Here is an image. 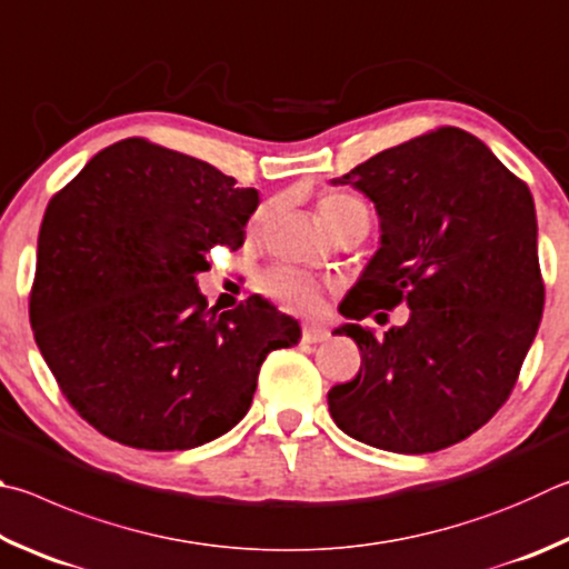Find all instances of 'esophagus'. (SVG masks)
Masks as SVG:
<instances>
[{
  "label": "esophagus",
  "instance_id": "1",
  "mask_svg": "<svg viewBox=\"0 0 569 569\" xmlns=\"http://www.w3.org/2000/svg\"><path fill=\"white\" fill-rule=\"evenodd\" d=\"M302 340L310 342V345L325 342V340H330V330H327V327L320 325V322H307L302 327Z\"/></svg>",
  "mask_w": 569,
  "mask_h": 569
}]
</instances>
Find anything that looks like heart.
Returning a JSON list of instances; mask_svg holds the SVG:
<instances>
[{"instance_id":"obj_1","label":"heart","mask_w":569,"mask_h":569,"mask_svg":"<svg viewBox=\"0 0 569 569\" xmlns=\"http://www.w3.org/2000/svg\"><path fill=\"white\" fill-rule=\"evenodd\" d=\"M317 209H320V217L327 229H332L352 214L367 217V207L362 199L350 194H327L320 199ZM262 292L297 312H312L317 302H320V290H317L315 279L302 272H295V269H272V272H267L262 277Z\"/></svg>"}]
</instances>
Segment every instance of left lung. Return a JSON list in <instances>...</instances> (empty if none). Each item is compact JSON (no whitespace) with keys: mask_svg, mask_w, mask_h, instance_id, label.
<instances>
[{"mask_svg":"<svg viewBox=\"0 0 569 569\" xmlns=\"http://www.w3.org/2000/svg\"><path fill=\"white\" fill-rule=\"evenodd\" d=\"M332 184L355 187L380 217V247L340 305L350 322L335 335L352 337L362 365L327 392L332 420L377 450H445L505 405L542 320L530 189L457 127L385 149ZM400 301L411 320L385 338L356 325Z\"/></svg>","mask_w":569,"mask_h":569,"instance_id":"left-lung-1","label":"left lung"}]
</instances>
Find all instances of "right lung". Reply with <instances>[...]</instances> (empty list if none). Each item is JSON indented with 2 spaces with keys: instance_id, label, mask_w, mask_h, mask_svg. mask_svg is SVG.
Returning <instances> with one entry per match:
<instances>
[{
  "instance_id": "1",
  "label": "right lung",
  "mask_w": 569,
  "mask_h": 569,
  "mask_svg": "<svg viewBox=\"0 0 569 569\" xmlns=\"http://www.w3.org/2000/svg\"><path fill=\"white\" fill-rule=\"evenodd\" d=\"M259 192L147 139L97 152L39 227L34 340L69 405L114 442L192 450L247 415L264 357L300 322L264 297L207 310L197 274L239 249Z\"/></svg>"
}]
</instances>
